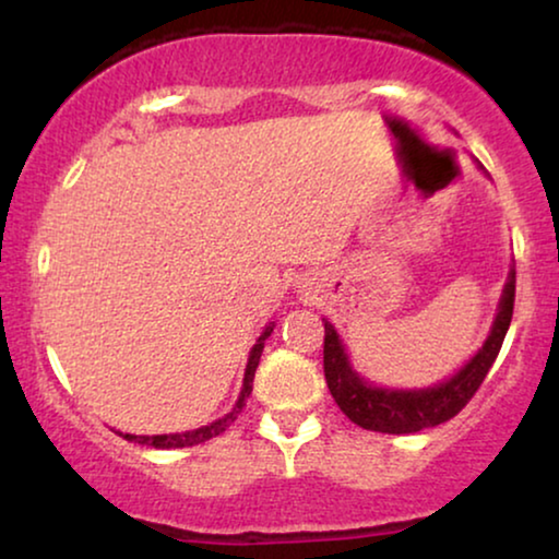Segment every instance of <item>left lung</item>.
Wrapping results in <instances>:
<instances>
[{"instance_id":"left-lung-1","label":"left lung","mask_w":559,"mask_h":559,"mask_svg":"<svg viewBox=\"0 0 559 559\" xmlns=\"http://www.w3.org/2000/svg\"><path fill=\"white\" fill-rule=\"evenodd\" d=\"M514 295H516V270L509 272L507 287H503L499 312H496L491 335H488L484 348L463 366L455 377L430 389H379L366 384L358 373L350 369L346 348L335 333V328L325 320L323 338V369L325 381L331 389L335 404L350 423L364 430L404 435L419 432L425 427H435L455 417L465 404L473 400L478 386L484 384L488 369H491L496 356H499L501 343L514 316Z\"/></svg>"}]
</instances>
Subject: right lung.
I'll return each instance as SVG.
<instances>
[{
    "label": "right lung",
    "mask_w": 559,
    "mask_h": 559,
    "mask_svg": "<svg viewBox=\"0 0 559 559\" xmlns=\"http://www.w3.org/2000/svg\"><path fill=\"white\" fill-rule=\"evenodd\" d=\"M272 331H274V325H266L264 333L259 335V341L254 343V348H251L247 371H243V386H241L239 402L234 404V409L228 412L226 417H221V419H216V423L198 427V430H190V432H175V435H124V432H119L121 438L129 440V442H140V445H152V448H163V450H167V448H190V445H198V442L216 438V435L224 432L226 427H231L234 419L239 417V412L243 409V404H247V396L251 394V384H254V371H257L259 358H262V350H264V341L270 338Z\"/></svg>",
    "instance_id": "add662e5"
}]
</instances>
